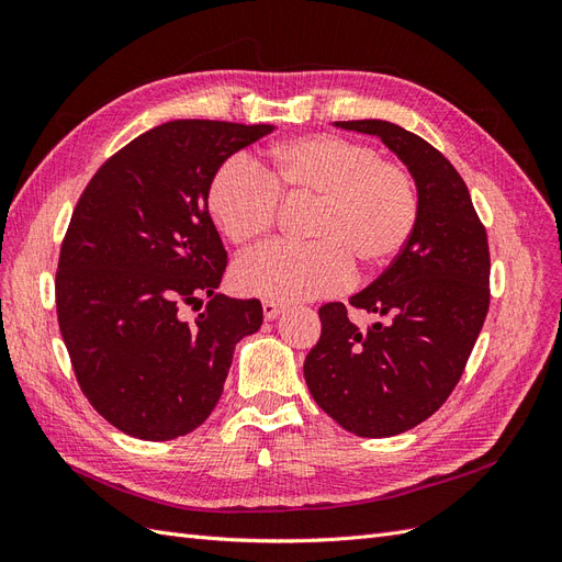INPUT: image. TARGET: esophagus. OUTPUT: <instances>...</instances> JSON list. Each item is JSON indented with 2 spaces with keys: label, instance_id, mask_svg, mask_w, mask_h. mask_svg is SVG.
Masks as SVG:
<instances>
[{
  "label": "esophagus",
  "instance_id": "34e87169",
  "mask_svg": "<svg viewBox=\"0 0 562 562\" xmlns=\"http://www.w3.org/2000/svg\"><path fill=\"white\" fill-rule=\"evenodd\" d=\"M262 314H265L267 321H274V318H279L283 314V304L267 300V302H262Z\"/></svg>",
  "mask_w": 562,
  "mask_h": 562
}]
</instances>
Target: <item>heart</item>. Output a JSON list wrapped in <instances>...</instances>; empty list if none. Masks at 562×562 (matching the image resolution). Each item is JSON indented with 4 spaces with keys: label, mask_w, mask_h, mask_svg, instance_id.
<instances>
[{
    "label": "heart",
    "mask_w": 562,
    "mask_h": 562,
    "mask_svg": "<svg viewBox=\"0 0 562 562\" xmlns=\"http://www.w3.org/2000/svg\"><path fill=\"white\" fill-rule=\"evenodd\" d=\"M279 196L312 201L304 225L312 244H269L234 265L241 293L277 302L339 293L351 279V262L372 269L394 260L411 241L419 213L415 182L403 166L339 135L283 143L265 171L248 157L225 161L206 203L220 234L244 246L274 225Z\"/></svg>",
    "instance_id": "1"
}]
</instances>
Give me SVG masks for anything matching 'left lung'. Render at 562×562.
<instances>
[{
	"instance_id": "8db88e82",
	"label": "left lung",
	"mask_w": 562,
	"mask_h": 562,
	"mask_svg": "<svg viewBox=\"0 0 562 562\" xmlns=\"http://www.w3.org/2000/svg\"><path fill=\"white\" fill-rule=\"evenodd\" d=\"M378 138L411 171L417 225L384 274L349 297L380 316L368 330L342 302L318 310L321 337L304 380L339 427L386 438L417 427L452 394L490 307V250L454 166L419 135L382 119L335 122Z\"/></svg>"
}]
</instances>
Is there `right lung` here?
Returning a JSON list of instances; mask_svg holds the SVG:
<instances>
[{
	"label": "right lung",
	"mask_w": 562,
	"mask_h": 562,
	"mask_svg": "<svg viewBox=\"0 0 562 562\" xmlns=\"http://www.w3.org/2000/svg\"><path fill=\"white\" fill-rule=\"evenodd\" d=\"M271 124L178 119L119 149L83 190L60 246L58 326L83 396L112 427L171 440L206 422L258 300L217 295L227 250L209 184ZM210 304L192 323L180 303Z\"/></svg>",
	"instance_id": "obj_1"
}]
</instances>
